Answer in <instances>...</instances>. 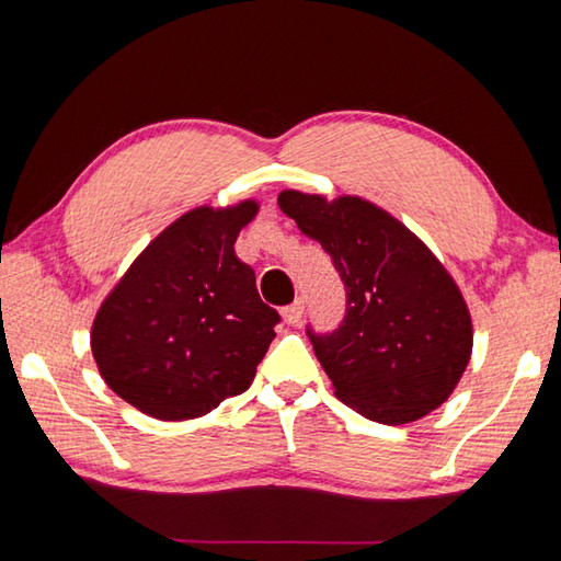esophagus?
<instances>
[{
    "label": "esophagus",
    "instance_id": "1",
    "mask_svg": "<svg viewBox=\"0 0 561 561\" xmlns=\"http://www.w3.org/2000/svg\"><path fill=\"white\" fill-rule=\"evenodd\" d=\"M301 316H304V301H301V299L294 301V304L287 306V308H282V318H284V323H287V325H296V323H299Z\"/></svg>",
    "mask_w": 561,
    "mask_h": 561
}]
</instances>
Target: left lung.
Returning a JSON list of instances; mask_svg holds the SVG:
<instances>
[{"label":"left lung","mask_w":561,"mask_h":561,"mask_svg":"<svg viewBox=\"0 0 561 561\" xmlns=\"http://www.w3.org/2000/svg\"><path fill=\"white\" fill-rule=\"evenodd\" d=\"M279 209L316 238L347 287L340 330L313 340L335 396L366 420L410 424L440 408L472 356V316L428 245L364 197L282 190Z\"/></svg>","instance_id":"1"}]
</instances>
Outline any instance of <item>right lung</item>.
Here are the masks:
<instances>
[{
  "mask_svg": "<svg viewBox=\"0 0 561 561\" xmlns=\"http://www.w3.org/2000/svg\"><path fill=\"white\" fill-rule=\"evenodd\" d=\"M257 209L248 197L181 214L99 306L93 359L108 388L139 412L195 420L253 383L279 320L233 250Z\"/></svg>",
  "mask_w": 561,
  "mask_h": 561,
  "instance_id": "add662e5",
  "label": "right lung"
}]
</instances>
